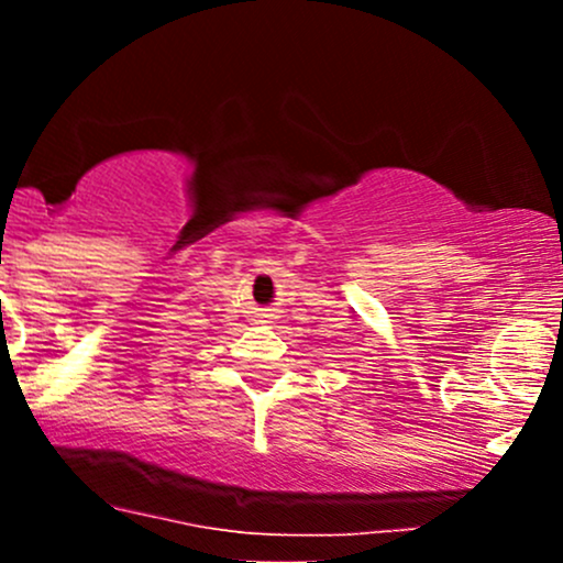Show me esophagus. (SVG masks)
Listing matches in <instances>:
<instances>
[{
	"label": "esophagus",
	"mask_w": 563,
	"mask_h": 563,
	"mask_svg": "<svg viewBox=\"0 0 563 563\" xmlns=\"http://www.w3.org/2000/svg\"><path fill=\"white\" fill-rule=\"evenodd\" d=\"M260 318H269V314H264V312H260Z\"/></svg>",
	"instance_id": "obj_1"
}]
</instances>
